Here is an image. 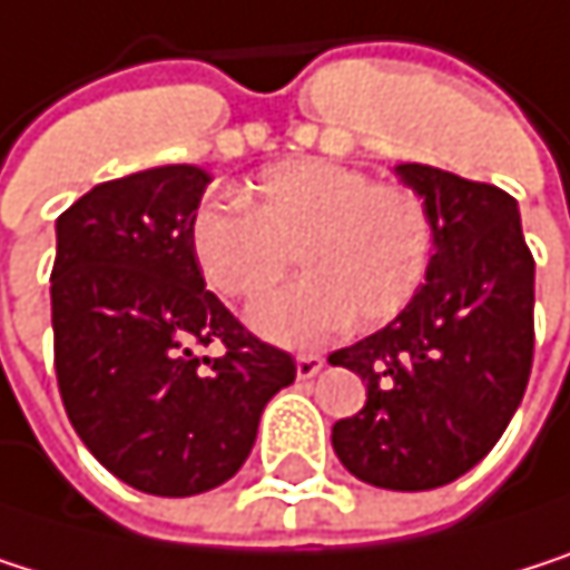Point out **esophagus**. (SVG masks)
<instances>
[{
  "label": "esophagus",
  "mask_w": 570,
  "mask_h": 570,
  "mask_svg": "<svg viewBox=\"0 0 570 570\" xmlns=\"http://www.w3.org/2000/svg\"><path fill=\"white\" fill-rule=\"evenodd\" d=\"M321 367H324V357H321V354H301V357H297V377H301V381L321 374Z\"/></svg>",
  "instance_id": "esophagus-1"
}]
</instances>
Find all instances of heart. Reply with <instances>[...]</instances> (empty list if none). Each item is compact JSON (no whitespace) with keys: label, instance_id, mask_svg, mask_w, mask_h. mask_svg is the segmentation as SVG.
<instances>
[{"label":"heart","instance_id":"heart-1","mask_svg":"<svg viewBox=\"0 0 570 570\" xmlns=\"http://www.w3.org/2000/svg\"><path fill=\"white\" fill-rule=\"evenodd\" d=\"M189 249L226 301H259L287 276L297 249L307 276L253 311L279 344H321L351 321L384 327L428 279L434 219L401 183H374L331 159H287L263 169L249 209L206 199L189 219Z\"/></svg>","mask_w":570,"mask_h":570}]
</instances>
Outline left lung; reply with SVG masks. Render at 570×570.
Returning a JSON list of instances; mask_svg holds the SVG:
<instances>
[{
    "label": "left lung",
    "instance_id": "obj_1",
    "mask_svg": "<svg viewBox=\"0 0 570 570\" xmlns=\"http://www.w3.org/2000/svg\"><path fill=\"white\" fill-rule=\"evenodd\" d=\"M397 173L431 209L434 256L397 321L331 354L367 381V404L331 441L354 478L431 491L484 461L524 397L534 256L511 193L424 163Z\"/></svg>",
    "mask_w": 570,
    "mask_h": 570
}]
</instances>
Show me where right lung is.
Wrapping results in <instances>:
<instances>
[{
    "instance_id": "1",
    "label": "right lung",
    "mask_w": 570,
    "mask_h": 570,
    "mask_svg": "<svg viewBox=\"0 0 570 570\" xmlns=\"http://www.w3.org/2000/svg\"><path fill=\"white\" fill-rule=\"evenodd\" d=\"M209 173L109 179L56 219L52 354L79 441L122 484L189 498L229 481L266 401L294 384L287 351L253 337L209 291L189 219ZM203 346L220 354L202 357Z\"/></svg>"
}]
</instances>
